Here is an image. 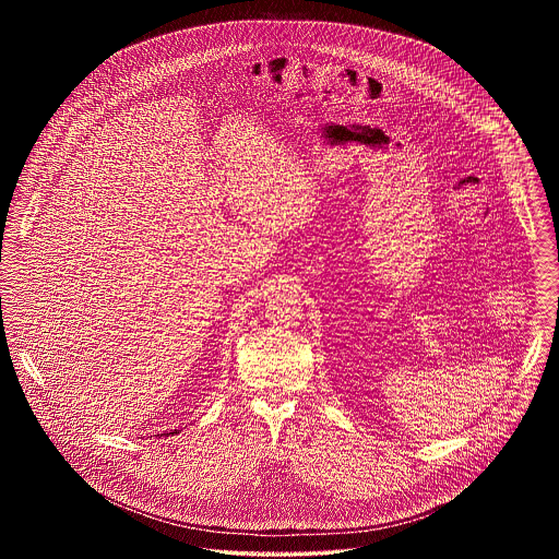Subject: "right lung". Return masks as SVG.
Here are the masks:
<instances>
[{
    "mask_svg": "<svg viewBox=\"0 0 559 559\" xmlns=\"http://www.w3.org/2000/svg\"><path fill=\"white\" fill-rule=\"evenodd\" d=\"M169 433H171V436H174V433H180V429H174V431H169Z\"/></svg>",
    "mask_w": 559,
    "mask_h": 559,
    "instance_id": "1",
    "label": "right lung"
}]
</instances>
